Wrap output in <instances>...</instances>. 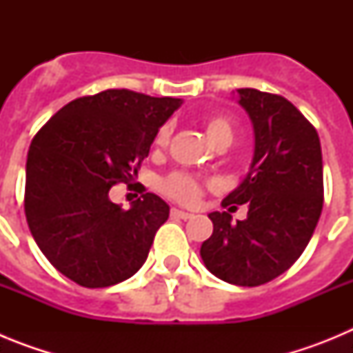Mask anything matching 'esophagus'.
Listing matches in <instances>:
<instances>
[{
  "mask_svg": "<svg viewBox=\"0 0 353 353\" xmlns=\"http://www.w3.org/2000/svg\"><path fill=\"white\" fill-rule=\"evenodd\" d=\"M171 215H173V217H179V219H191V217H192V214H189V212L179 210V208H171Z\"/></svg>",
  "mask_w": 353,
  "mask_h": 353,
  "instance_id": "esophagus-1",
  "label": "esophagus"
}]
</instances>
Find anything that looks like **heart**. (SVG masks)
I'll return each mask as SVG.
<instances>
[{
  "instance_id": "heart-1",
  "label": "heart",
  "mask_w": 353,
  "mask_h": 353,
  "mask_svg": "<svg viewBox=\"0 0 353 353\" xmlns=\"http://www.w3.org/2000/svg\"><path fill=\"white\" fill-rule=\"evenodd\" d=\"M205 132H207L208 139L214 143L215 146L232 145L233 138H235V130H233L232 123L223 117H210L205 121ZM171 136V127L162 125L157 130L154 139L155 148H164L170 141ZM212 182H203V180L196 179L192 174L183 173V171H174V173L168 174L166 179L161 182L162 192L168 196V198L179 201L183 205H196L199 201V198L203 196V191L207 187H212Z\"/></svg>"
}]
</instances>
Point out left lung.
Returning a JSON list of instances; mask_svg holds the SVG:
<instances>
[{
	"mask_svg": "<svg viewBox=\"0 0 353 353\" xmlns=\"http://www.w3.org/2000/svg\"><path fill=\"white\" fill-rule=\"evenodd\" d=\"M254 130L245 179L223 207L248 205V217L208 214L214 232L199 249L205 267L236 286H260L292 267L310 244L323 207V162L318 132L281 95L236 90Z\"/></svg>",
	"mask_w": 353,
	"mask_h": 353,
	"instance_id": "1",
	"label": "left lung"
}]
</instances>
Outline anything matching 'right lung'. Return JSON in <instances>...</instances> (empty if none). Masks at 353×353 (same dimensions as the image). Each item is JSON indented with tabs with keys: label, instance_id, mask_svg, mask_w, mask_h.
<instances>
[{
	"label": "right lung",
	"instance_id": "add662e5",
	"mask_svg": "<svg viewBox=\"0 0 353 353\" xmlns=\"http://www.w3.org/2000/svg\"><path fill=\"white\" fill-rule=\"evenodd\" d=\"M182 99L105 90L68 102L39 130L26 161L24 212L56 270L86 288L125 281L148 258L170 207L143 192L129 210L109 189L138 176L155 134Z\"/></svg>",
	"mask_w": 353,
	"mask_h": 353
}]
</instances>
